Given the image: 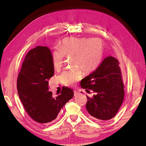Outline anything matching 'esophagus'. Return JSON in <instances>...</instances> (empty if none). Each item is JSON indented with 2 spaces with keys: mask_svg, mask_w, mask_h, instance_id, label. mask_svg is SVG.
<instances>
[{
  "mask_svg": "<svg viewBox=\"0 0 146 146\" xmlns=\"http://www.w3.org/2000/svg\"><path fill=\"white\" fill-rule=\"evenodd\" d=\"M79 94H80V92H79L78 91H74V96H77V95H78Z\"/></svg>",
  "mask_w": 146,
  "mask_h": 146,
  "instance_id": "obj_1",
  "label": "esophagus"
}]
</instances>
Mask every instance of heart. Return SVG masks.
Instances as JSON below:
<instances>
[{"instance_id": "obj_1", "label": "heart", "mask_w": 146, "mask_h": 146, "mask_svg": "<svg viewBox=\"0 0 146 146\" xmlns=\"http://www.w3.org/2000/svg\"><path fill=\"white\" fill-rule=\"evenodd\" d=\"M104 53V44L99 38H66L60 43L52 54L54 69L59 71L64 64L65 56L71 57L72 65L76 67L65 71L60 75L61 82L71 86L82 77V71L89 74L95 70L100 64Z\"/></svg>"}]
</instances>
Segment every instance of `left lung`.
<instances>
[{"instance_id": "8db88e82", "label": "left lung", "mask_w": 146, "mask_h": 146, "mask_svg": "<svg viewBox=\"0 0 146 146\" xmlns=\"http://www.w3.org/2000/svg\"><path fill=\"white\" fill-rule=\"evenodd\" d=\"M119 62L113 56L106 58L100 65L81 81L82 88L96 92L87 97L86 108L96 120L106 121L113 118L124 98V86ZM90 92V91H89Z\"/></svg>"}]
</instances>
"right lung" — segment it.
Here are the masks:
<instances>
[{
  "instance_id": "add662e5",
  "label": "right lung",
  "mask_w": 146,
  "mask_h": 146,
  "mask_svg": "<svg viewBox=\"0 0 146 146\" xmlns=\"http://www.w3.org/2000/svg\"><path fill=\"white\" fill-rule=\"evenodd\" d=\"M54 74L52 56L46 46H38L29 50L23 62L17 80V89L29 115L36 122L50 123L74 96L72 89L62 87L56 98L48 91V80Z\"/></svg>"
}]
</instances>
